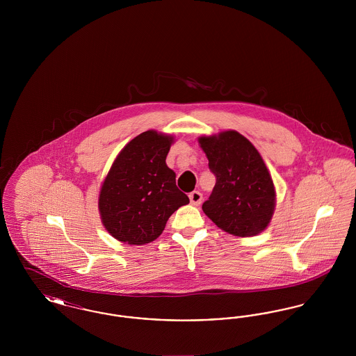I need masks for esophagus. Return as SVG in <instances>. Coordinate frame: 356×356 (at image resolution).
I'll return each instance as SVG.
<instances>
[{
	"instance_id": "34e87169",
	"label": "esophagus",
	"mask_w": 356,
	"mask_h": 356,
	"mask_svg": "<svg viewBox=\"0 0 356 356\" xmlns=\"http://www.w3.org/2000/svg\"><path fill=\"white\" fill-rule=\"evenodd\" d=\"M189 200L192 205H200L202 200H203V195L199 191H193L189 193Z\"/></svg>"
}]
</instances>
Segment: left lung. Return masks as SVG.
<instances>
[{
	"mask_svg": "<svg viewBox=\"0 0 356 356\" xmlns=\"http://www.w3.org/2000/svg\"><path fill=\"white\" fill-rule=\"evenodd\" d=\"M216 184L204 213L235 236H254L266 229L275 208V186L260 153L235 131L200 137Z\"/></svg>",
	"mask_w": 356,
	"mask_h": 356,
	"instance_id": "1",
	"label": "left lung"
}]
</instances>
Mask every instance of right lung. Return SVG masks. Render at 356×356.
Listing matches in <instances>:
<instances>
[{"label":"right lung","instance_id":"obj_1","mask_svg":"<svg viewBox=\"0 0 356 356\" xmlns=\"http://www.w3.org/2000/svg\"><path fill=\"white\" fill-rule=\"evenodd\" d=\"M172 137L147 131L120 152L102 184L99 209L106 231L141 245L161 235L170 215L189 203L165 164Z\"/></svg>","mask_w":356,"mask_h":356}]
</instances>
